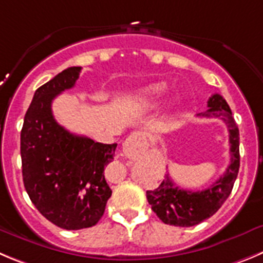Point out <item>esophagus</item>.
<instances>
[{
    "mask_svg": "<svg viewBox=\"0 0 263 263\" xmlns=\"http://www.w3.org/2000/svg\"><path fill=\"white\" fill-rule=\"evenodd\" d=\"M144 139H145V137H144V135L141 134V132H134V134L129 135V136L127 137L126 141H124L123 151L126 152V153H128V152H131L132 146H134L135 144L139 143V141H141V140Z\"/></svg>",
    "mask_w": 263,
    "mask_h": 263,
    "instance_id": "1",
    "label": "esophagus"
}]
</instances>
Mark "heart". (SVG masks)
Listing matches in <instances>:
<instances>
[{"label":"heart","instance_id":"obj_1","mask_svg":"<svg viewBox=\"0 0 263 263\" xmlns=\"http://www.w3.org/2000/svg\"><path fill=\"white\" fill-rule=\"evenodd\" d=\"M166 84L165 83H156V84H152L149 87H146L143 92L140 93V97L144 98V100H154V98L159 97L162 93L165 92ZM180 102V97L179 96H173L168 101V106L174 107L176 105H179Z\"/></svg>","mask_w":263,"mask_h":263}]
</instances>
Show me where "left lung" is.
Instances as JSON below:
<instances>
[{
	"label": "left lung",
	"instance_id": "left-lung-1",
	"mask_svg": "<svg viewBox=\"0 0 263 263\" xmlns=\"http://www.w3.org/2000/svg\"><path fill=\"white\" fill-rule=\"evenodd\" d=\"M208 111L200 112L198 117L219 118L227 124L231 162L224 175L208 190L197 192L181 190L167 175L156 190L146 191V198L152 205V210L166 224L192 227L203 222L219 210L234 188L240 167L239 128L231 109L222 96L218 93L213 95L208 101Z\"/></svg>",
	"mask_w": 263,
	"mask_h": 263
}]
</instances>
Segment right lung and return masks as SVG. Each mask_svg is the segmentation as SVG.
<instances>
[{
    "label": "right lung",
    "mask_w": 263,
    "mask_h": 263,
    "mask_svg": "<svg viewBox=\"0 0 263 263\" xmlns=\"http://www.w3.org/2000/svg\"><path fill=\"white\" fill-rule=\"evenodd\" d=\"M82 67H68L33 95L21 132L23 183L32 203L65 230L95 226L104 215L111 190L104 176L117 144L95 143L57 123L51 102L75 85Z\"/></svg>",
    "instance_id": "obj_1"
}]
</instances>
